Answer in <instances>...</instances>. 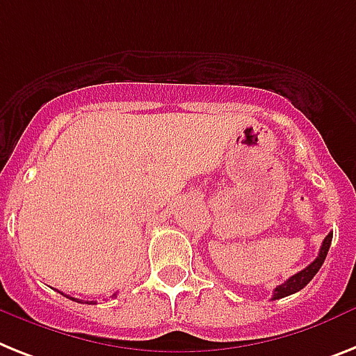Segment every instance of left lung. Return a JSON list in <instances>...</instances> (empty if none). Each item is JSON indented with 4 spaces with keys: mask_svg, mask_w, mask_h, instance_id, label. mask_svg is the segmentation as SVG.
Masks as SVG:
<instances>
[{
    "mask_svg": "<svg viewBox=\"0 0 356 356\" xmlns=\"http://www.w3.org/2000/svg\"><path fill=\"white\" fill-rule=\"evenodd\" d=\"M331 240H333V233H330L327 236L324 238L322 248H320L318 257H316L315 260L309 264V266L305 267V269H302V271L296 273V275H293L291 278H287V280L284 282L282 286H278L277 289H275V293H273V300H278V298L289 296V295H293V293H298V291L304 289V287L307 286L311 280H313V277H315L316 273H318V269L322 267V264H324L325 257H327Z\"/></svg>",
    "mask_w": 356,
    "mask_h": 356,
    "instance_id": "8db88e82",
    "label": "left lung"
}]
</instances>
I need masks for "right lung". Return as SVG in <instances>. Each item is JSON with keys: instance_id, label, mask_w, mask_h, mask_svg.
I'll return each mask as SVG.
<instances>
[{"instance_id": "1", "label": "right lung", "mask_w": 356, "mask_h": 356, "mask_svg": "<svg viewBox=\"0 0 356 356\" xmlns=\"http://www.w3.org/2000/svg\"><path fill=\"white\" fill-rule=\"evenodd\" d=\"M67 296V295H65ZM67 298H70V300H76V298H72V296H67ZM79 302V300H78ZM87 304H94V302H87Z\"/></svg>"}]
</instances>
